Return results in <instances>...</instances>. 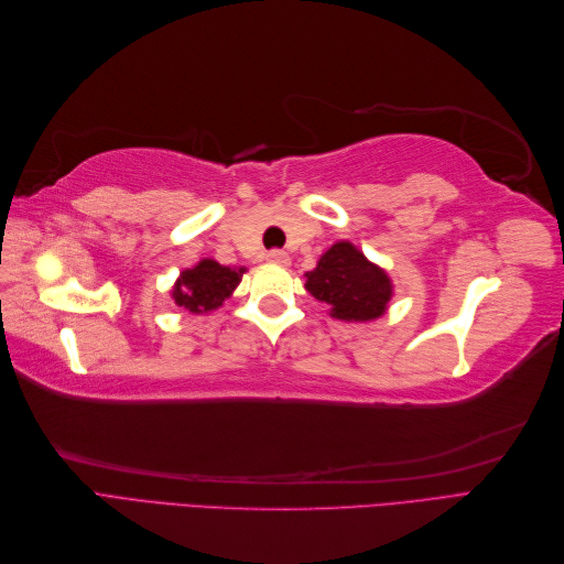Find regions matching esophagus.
<instances>
[{
    "label": "esophagus",
    "instance_id": "obj_1",
    "mask_svg": "<svg viewBox=\"0 0 564 564\" xmlns=\"http://www.w3.org/2000/svg\"><path fill=\"white\" fill-rule=\"evenodd\" d=\"M265 259H268L270 263L289 265V253H286V251H282V249H272V251H268V253H265Z\"/></svg>",
    "mask_w": 564,
    "mask_h": 564
}]
</instances>
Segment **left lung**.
I'll use <instances>...</instances> for the list:
<instances>
[{
  "instance_id": "obj_1",
  "label": "left lung",
  "mask_w": 564,
  "mask_h": 564,
  "mask_svg": "<svg viewBox=\"0 0 564 564\" xmlns=\"http://www.w3.org/2000/svg\"><path fill=\"white\" fill-rule=\"evenodd\" d=\"M305 289L344 322L379 319L392 299L388 272L348 240L334 242L319 256L317 265L305 272Z\"/></svg>"
}]
</instances>
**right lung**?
<instances>
[{"label":"right lung","instance_id":"add662e5","mask_svg":"<svg viewBox=\"0 0 564 564\" xmlns=\"http://www.w3.org/2000/svg\"><path fill=\"white\" fill-rule=\"evenodd\" d=\"M247 268L220 265L214 259H202L193 268H185L174 289L172 299L178 308L193 315H207L224 305L242 282Z\"/></svg>","mask_w":564,"mask_h":564}]
</instances>
